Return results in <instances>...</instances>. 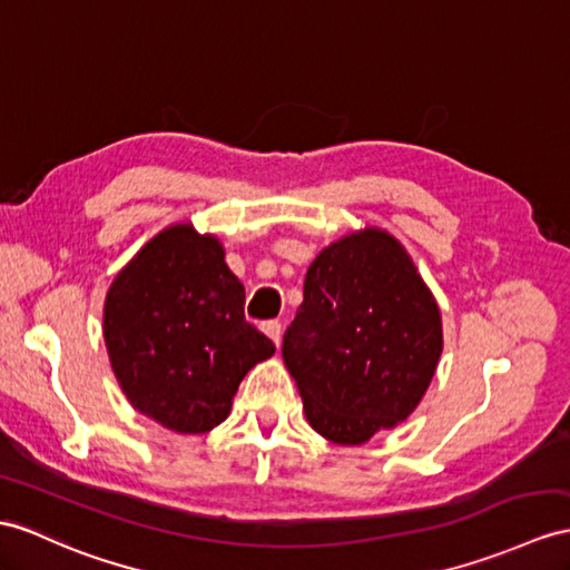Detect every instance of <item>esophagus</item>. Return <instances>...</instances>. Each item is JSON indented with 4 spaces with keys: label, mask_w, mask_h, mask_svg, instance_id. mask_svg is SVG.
I'll use <instances>...</instances> for the list:
<instances>
[{
    "label": "esophagus",
    "mask_w": 570,
    "mask_h": 570,
    "mask_svg": "<svg viewBox=\"0 0 570 570\" xmlns=\"http://www.w3.org/2000/svg\"><path fill=\"white\" fill-rule=\"evenodd\" d=\"M263 333L275 343L281 345V338H283V324L275 322V318H271V322H263Z\"/></svg>",
    "instance_id": "1"
}]
</instances>
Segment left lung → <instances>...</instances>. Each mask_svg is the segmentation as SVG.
<instances>
[{"instance_id":"obj_1","label":"left lung","mask_w":570,"mask_h":570,"mask_svg":"<svg viewBox=\"0 0 570 570\" xmlns=\"http://www.w3.org/2000/svg\"><path fill=\"white\" fill-rule=\"evenodd\" d=\"M442 353L438 304L394 237L380 229L324 248L283 336L316 433L360 445L406 421Z\"/></svg>"}]
</instances>
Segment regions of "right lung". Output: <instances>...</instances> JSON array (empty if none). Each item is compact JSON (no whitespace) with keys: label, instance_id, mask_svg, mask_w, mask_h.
<instances>
[{"label":"right lung","instance_id":"right-lung-1","mask_svg":"<svg viewBox=\"0 0 570 570\" xmlns=\"http://www.w3.org/2000/svg\"><path fill=\"white\" fill-rule=\"evenodd\" d=\"M244 285L215 237L157 234L108 289L104 338L130 404L176 433L227 419L244 374L275 353L246 322Z\"/></svg>","mask_w":570,"mask_h":570}]
</instances>
